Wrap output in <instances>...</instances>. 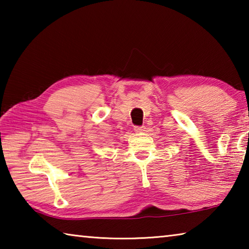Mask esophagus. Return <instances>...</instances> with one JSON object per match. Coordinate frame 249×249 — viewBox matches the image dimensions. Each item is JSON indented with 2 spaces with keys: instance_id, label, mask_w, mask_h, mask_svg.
Returning <instances> with one entry per match:
<instances>
[{
  "instance_id": "esophagus-1",
  "label": "esophagus",
  "mask_w": 249,
  "mask_h": 249,
  "mask_svg": "<svg viewBox=\"0 0 249 249\" xmlns=\"http://www.w3.org/2000/svg\"><path fill=\"white\" fill-rule=\"evenodd\" d=\"M134 130L136 133H142V132H145V130H146V127H145V126H135Z\"/></svg>"
}]
</instances>
